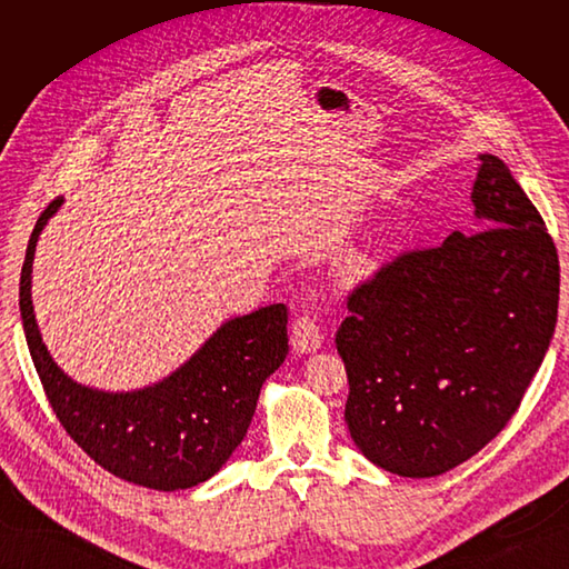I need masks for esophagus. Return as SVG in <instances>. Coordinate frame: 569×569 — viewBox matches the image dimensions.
Masks as SVG:
<instances>
[{"instance_id": "1", "label": "esophagus", "mask_w": 569, "mask_h": 569, "mask_svg": "<svg viewBox=\"0 0 569 569\" xmlns=\"http://www.w3.org/2000/svg\"><path fill=\"white\" fill-rule=\"evenodd\" d=\"M322 332L311 316H299L291 322V349L297 353H313L320 349Z\"/></svg>"}]
</instances>
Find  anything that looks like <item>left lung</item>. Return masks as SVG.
<instances>
[{"mask_svg": "<svg viewBox=\"0 0 569 569\" xmlns=\"http://www.w3.org/2000/svg\"><path fill=\"white\" fill-rule=\"evenodd\" d=\"M472 203L485 230L396 256L351 291L337 330L351 439L401 477H437L485 449L556 330V244L491 153H479Z\"/></svg>", "mask_w": 569, "mask_h": 569, "instance_id": "left-lung-1", "label": "left lung"}]
</instances>
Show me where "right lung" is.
<instances>
[{
	"mask_svg": "<svg viewBox=\"0 0 569 569\" xmlns=\"http://www.w3.org/2000/svg\"><path fill=\"white\" fill-rule=\"evenodd\" d=\"M61 199L36 222L21 270V318L47 401L80 449L132 485L176 491L213 477L251 425L263 382L289 351L287 306L228 320L163 382L126 393L82 387L51 360L30 299L36 244Z\"/></svg>",
	"mask_w": 569,
	"mask_h": 569,
	"instance_id": "add662e5",
	"label": "right lung"
}]
</instances>
